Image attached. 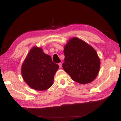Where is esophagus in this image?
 Wrapping results in <instances>:
<instances>
[{
	"label": "esophagus",
	"instance_id": "esophagus-1",
	"mask_svg": "<svg viewBox=\"0 0 121 121\" xmlns=\"http://www.w3.org/2000/svg\"><path fill=\"white\" fill-rule=\"evenodd\" d=\"M58 65H59V68H61L62 66V64L61 63H58Z\"/></svg>",
	"mask_w": 121,
	"mask_h": 121
}]
</instances>
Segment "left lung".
Masks as SVG:
<instances>
[{"label": "left lung", "instance_id": "8db88e82", "mask_svg": "<svg viewBox=\"0 0 121 121\" xmlns=\"http://www.w3.org/2000/svg\"><path fill=\"white\" fill-rule=\"evenodd\" d=\"M64 53L63 68L72 80L84 84L95 79L101 62L94 48L84 40L73 37L65 45Z\"/></svg>", "mask_w": 121, "mask_h": 121}]
</instances>
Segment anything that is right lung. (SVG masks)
<instances>
[{
    "label": "right lung",
    "instance_id": "1",
    "mask_svg": "<svg viewBox=\"0 0 121 121\" xmlns=\"http://www.w3.org/2000/svg\"><path fill=\"white\" fill-rule=\"evenodd\" d=\"M59 68L50 56L41 47L31 48L22 64L21 72L24 81L34 90H46L53 84L54 76Z\"/></svg>",
    "mask_w": 121,
    "mask_h": 121
}]
</instances>
